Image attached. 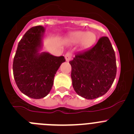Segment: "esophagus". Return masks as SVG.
I'll return each instance as SVG.
<instances>
[{"instance_id":"34e87169","label":"esophagus","mask_w":134,"mask_h":134,"mask_svg":"<svg viewBox=\"0 0 134 134\" xmlns=\"http://www.w3.org/2000/svg\"><path fill=\"white\" fill-rule=\"evenodd\" d=\"M65 57L66 61H69L71 59V57H72V53L71 52H67V53H66Z\"/></svg>"}]
</instances>
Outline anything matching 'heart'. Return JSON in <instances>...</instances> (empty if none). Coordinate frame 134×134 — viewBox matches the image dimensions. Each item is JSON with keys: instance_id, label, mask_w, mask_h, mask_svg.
<instances>
[{"instance_id": "heart-1", "label": "heart", "mask_w": 134, "mask_h": 134, "mask_svg": "<svg viewBox=\"0 0 134 134\" xmlns=\"http://www.w3.org/2000/svg\"><path fill=\"white\" fill-rule=\"evenodd\" d=\"M73 39L75 42L81 40V44L84 47H88L95 40V35L92 32H77L73 34Z\"/></svg>"}]
</instances>
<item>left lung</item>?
Returning a JSON list of instances; mask_svg holds the SVG:
<instances>
[{
  "label": "left lung",
  "instance_id": "obj_1",
  "mask_svg": "<svg viewBox=\"0 0 134 134\" xmlns=\"http://www.w3.org/2000/svg\"><path fill=\"white\" fill-rule=\"evenodd\" d=\"M69 63L74 90L87 99L107 93L116 75L114 50L107 36L101 37L89 49L77 53Z\"/></svg>",
  "mask_w": 134,
  "mask_h": 134
}]
</instances>
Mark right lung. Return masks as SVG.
<instances>
[{
	"label": "right lung",
	"instance_id": "right-lung-1",
	"mask_svg": "<svg viewBox=\"0 0 134 134\" xmlns=\"http://www.w3.org/2000/svg\"><path fill=\"white\" fill-rule=\"evenodd\" d=\"M43 32V27L37 26L26 32L18 43L12 66L14 78L20 91L35 99L48 94L56 72L65 61L63 56L37 53Z\"/></svg>",
	"mask_w": 134,
	"mask_h": 134
}]
</instances>
